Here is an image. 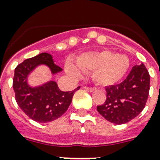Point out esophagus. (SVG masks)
Returning <instances> with one entry per match:
<instances>
[{"label":"esophagus","mask_w":160,"mask_h":160,"mask_svg":"<svg viewBox=\"0 0 160 160\" xmlns=\"http://www.w3.org/2000/svg\"><path fill=\"white\" fill-rule=\"evenodd\" d=\"M84 88H85L88 92H93L94 91H96V88H90V87H84Z\"/></svg>","instance_id":"34e87169"}]
</instances>
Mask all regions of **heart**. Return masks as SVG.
I'll list each match as a JSON object with an SVG mask.
<instances>
[{"label":"heart","instance_id":"1","mask_svg":"<svg viewBox=\"0 0 160 160\" xmlns=\"http://www.w3.org/2000/svg\"><path fill=\"white\" fill-rule=\"evenodd\" d=\"M130 65L128 56L118 55L110 51L90 52L75 59V66L66 65V72L73 77H78L80 72H92L93 80L102 86L112 85L122 78Z\"/></svg>","mask_w":160,"mask_h":160}]
</instances>
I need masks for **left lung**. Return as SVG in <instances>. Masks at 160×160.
Returning a JSON list of instances; mask_svg holds the SVG:
<instances>
[{
	"label": "left lung",
	"instance_id": "1",
	"mask_svg": "<svg viewBox=\"0 0 160 160\" xmlns=\"http://www.w3.org/2000/svg\"><path fill=\"white\" fill-rule=\"evenodd\" d=\"M150 74L144 64L132 67L126 78L117 85L106 87V100L97 111L109 122L127 123L146 106L150 92Z\"/></svg>",
	"mask_w": 160,
	"mask_h": 160
}]
</instances>
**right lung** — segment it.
<instances>
[{
  "instance_id": "obj_1",
  "label": "right lung",
  "mask_w": 160,
  "mask_h": 160,
  "mask_svg": "<svg viewBox=\"0 0 160 160\" xmlns=\"http://www.w3.org/2000/svg\"><path fill=\"white\" fill-rule=\"evenodd\" d=\"M42 64L49 66L53 73L62 70L54 63L51 55L39 54L18 64L14 69L13 88L17 104L31 119L48 122L57 119L67 111L72 96L80 87L72 92H62L56 82L52 81L40 88H31L26 82L28 74L36 66Z\"/></svg>"
}]
</instances>
